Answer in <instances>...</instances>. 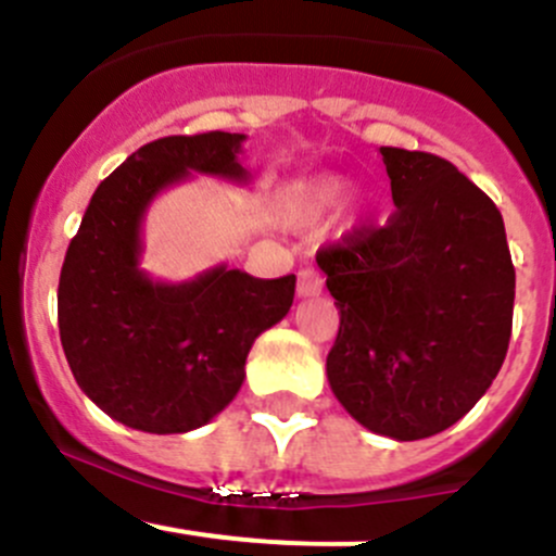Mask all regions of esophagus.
I'll list each match as a JSON object with an SVG mask.
<instances>
[{"label": "esophagus", "mask_w": 556, "mask_h": 556, "mask_svg": "<svg viewBox=\"0 0 556 556\" xmlns=\"http://www.w3.org/2000/svg\"><path fill=\"white\" fill-rule=\"evenodd\" d=\"M324 291V278L316 267H305L300 270V280H296V294L300 296H318Z\"/></svg>", "instance_id": "34e87169"}]
</instances>
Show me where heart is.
Instances as JSON below:
<instances>
[{"mask_svg":"<svg viewBox=\"0 0 556 556\" xmlns=\"http://www.w3.org/2000/svg\"><path fill=\"white\" fill-rule=\"evenodd\" d=\"M348 181L340 176L294 179L278 192V214L289 225H313L345 200Z\"/></svg>","mask_w":556,"mask_h":556,"instance_id":"1","label":"heart"}]
</instances>
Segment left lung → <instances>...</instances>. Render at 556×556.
Returning a JSON list of instances; mask_svg holds the SVG:
<instances>
[{
  "mask_svg": "<svg viewBox=\"0 0 556 556\" xmlns=\"http://www.w3.org/2000/svg\"><path fill=\"white\" fill-rule=\"evenodd\" d=\"M393 216L320 249L340 311L326 356L337 402L396 442L460 420L501 371L514 316V265L501 211L455 165L380 147Z\"/></svg>",
  "mask_w": 556,
  "mask_h": 556,
  "instance_id": "1",
  "label": "left lung"
}]
</instances>
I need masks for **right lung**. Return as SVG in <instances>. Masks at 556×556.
Wrapping results in <instances>:
<instances>
[{
    "label": "right lung",
    "mask_w": 556,
    "mask_h": 556,
    "mask_svg": "<svg viewBox=\"0 0 556 556\" xmlns=\"http://www.w3.org/2000/svg\"><path fill=\"white\" fill-rule=\"evenodd\" d=\"M243 141L211 130L144 144L101 181L68 243L59 280L68 369L90 402L136 431L187 433L214 420L238 396L256 337L294 302V276L216 265L165 283L141 270L152 200L192 174L245 185Z\"/></svg>",
    "instance_id": "right-lung-1"
}]
</instances>
